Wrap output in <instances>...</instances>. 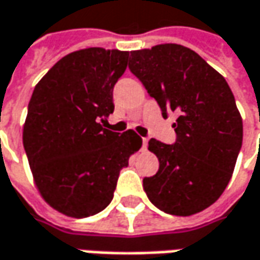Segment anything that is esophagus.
Masks as SVG:
<instances>
[{"mask_svg": "<svg viewBox=\"0 0 260 260\" xmlns=\"http://www.w3.org/2000/svg\"><path fill=\"white\" fill-rule=\"evenodd\" d=\"M142 142H143L142 149H143V150H146V149H147V142H149V139H147V137H143Z\"/></svg>", "mask_w": 260, "mask_h": 260, "instance_id": "1", "label": "esophagus"}]
</instances>
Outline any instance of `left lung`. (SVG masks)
Masks as SVG:
<instances>
[{
	"mask_svg": "<svg viewBox=\"0 0 260 260\" xmlns=\"http://www.w3.org/2000/svg\"><path fill=\"white\" fill-rule=\"evenodd\" d=\"M128 69L157 102L163 117L176 111V142L151 139L157 173L143 179L154 206L190 216L213 205L231 180L243 124L231 87L199 54L179 44L130 53Z\"/></svg>",
	"mask_w": 260,
	"mask_h": 260,
	"instance_id": "obj_1",
	"label": "left lung"
}]
</instances>
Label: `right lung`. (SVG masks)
Returning a JSON list of instances; mask_svg holds the SVG:
<instances>
[{
  "mask_svg": "<svg viewBox=\"0 0 260 260\" xmlns=\"http://www.w3.org/2000/svg\"><path fill=\"white\" fill-rule=\"evenodd\" d=\"M128 51L85 48L62 57L36 85L22 143L37 187L64 215L88 217L113 200L118 175L142 147L133 130L104 128Z\"/></svg>",
  "mask_w": 260,
  "mask_h": 260,
  "instance_id": "right-lung-1",
  "label": "right lung"
}]
</instances>
